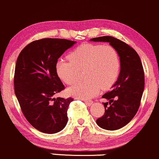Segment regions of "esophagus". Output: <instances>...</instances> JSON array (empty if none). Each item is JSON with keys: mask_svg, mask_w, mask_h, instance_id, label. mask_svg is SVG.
<instances>
[{"mask_svg": "<svg viewBox=\"0 0 159 159\" xmlns=\"http://www.w3.org/2000/svg\"><path fill=\"white\" fill-rule=\"evenodd\" d=\"M84 102L86 103L87 105H88V106H91V105L92 104V103H93V101H84Z\"/></svg>", "mask_w": 159, "mask_h": 159, "instance_id": "34e87169", "label": "esophagus"}]
</instances>
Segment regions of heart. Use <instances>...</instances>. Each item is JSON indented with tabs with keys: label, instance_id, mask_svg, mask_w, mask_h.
I'll use <instances>...</instances> for the list:
<instances>
[{
	"label": "heart",
	"instance_id": "obj_1",
	"mask_svg": "<svg viewBox=\"0 0 159 159\" xmlns=\"http://www.w3.org/2000/svg\"><path fill=\"white\" fill-rule=\"evenodd\" d=\"M68 57L70 61L56 62V70L60 79L67 84H73L83 70L86 78L67 89V93L74 97L92 98L98 94L101 88H110L120 74V57L116 49L108 44H82Z\"/></svg>",
	"mask_w": 159,
	"mask_h": 159
}]
</instances>
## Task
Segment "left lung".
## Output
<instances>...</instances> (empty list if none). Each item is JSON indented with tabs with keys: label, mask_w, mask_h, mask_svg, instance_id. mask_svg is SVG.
<instances>
[{
	"label": "left lung",
	"mask_w": 159,
	"mask_h": 159,
	"mask_svg": "<svg viewBox=\"0 0 159 159\" xmlns=\"http://www.w3.org/2000/svg\"><path fill=\"white\" fill-rule=\"evenodd\" d=\"M94 42H107L118 52L120 74L111 91L102 96L105 113L96 120L98 125L109 131L124 127L136 115L144 90V72L137 52L123 41L110 36L92 38ZM109 103L110 105H108Z\"/></svg>",
	"instance_id": "8db88e82"
}]
</instances>
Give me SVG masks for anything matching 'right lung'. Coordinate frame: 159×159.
I'll use <instances>...</instances> for the list:
<instances>
[{
    "label": "right lung",
    "mask_w": 159,
    "mask_h": 159,
    "mask_svg": "<svg viewBox=\"0 0 159 159\" xmlns=\"http://www.w3.org/2000/svg\"><path fill=\"white\" fill-rule=\"evenodd\" d=\"M76 41L44 38L27 45L18 57L14 89L28 122L46 134L59 132L67 123V111L73 98L54 96L65 89L56 73L58 59Z\"/></svg>",
    "instance_id": "right-lung-1"
}]
</instances>
